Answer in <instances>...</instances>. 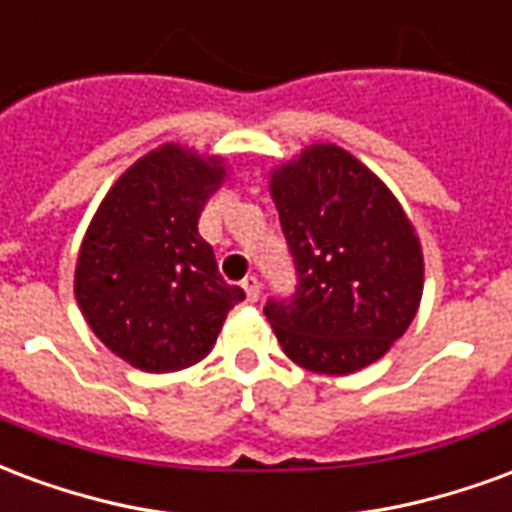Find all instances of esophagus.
I'll return each mask as SVG.
<instances>
[{
	"mask_svg": "<svg viewBox=\"0 0 512 512\" xmlns=\"http://www.w3.org/2000/svg\"><path fill=\"white\" fill-rule=\"evenodd\" d=\"M244 290H246V301H252V304H255V301L260 299V279L246 277L244 279Z\"/></svg>",
	"mask_w": 512,
	"mask_h": 512,
	"instance_id": "esophagus-1",
	"label": "esophagus"
}]
</instances>
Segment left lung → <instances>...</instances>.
Returning a JSON list of instances; mask_svg holds the SVG:
<instances>
[{"instance_id":"8db88e82","label":"left lung","mask_w":512,"mask_h":512,"mask_svg":"<svg viewBox=\"0 0 512 512\" xmlns=\"http://www.w3.org/2000/svg\"><path fill=\"white\" fill-rule=\"evenodd\" d=\"M271 200L299 285L266 318L296 365L351 376L373 365L414 321L425 260L414 224L376 172L332 142L271 169Z\"/></svg>"}]
</instances>
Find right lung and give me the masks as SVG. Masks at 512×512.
<instances>
[{
    "label": "right lung",
    "mask_w": 512,
    "mask_h": 512,
    "mask_svg": "<svg viewBox=\"0 0 512 512\" xmlns=\"http://www.w3.org/2000/svg\"><path fill=\"white\" fill-rule=\"evenodd\" d=\"M224 178L222 156L167 142L115 180L84 233L73 293L95 337L131 367L197 365L246 299L224 282L197 230Z\"/></svg>",
    "instance_id": "obj_1"
}]
</instances>
